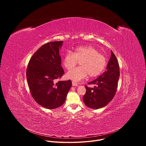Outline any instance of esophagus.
Wrapping results in <instances>:
<instances>
[{
	"instance_id": "34e87169",
	"label": "esophagus",
	"mask_w": 146,
	"mask_h": 146,
	"mask_svg": "<svg viewBox=\"0 0 146 146\" xmlns=\"http://www.w3.org/2000/svg\"><path fill=\"white\" fill-rule=\"evenodd\" d=\"M72 86H78V84L74 81H72Z\"/></svg>"
}]
</instances>
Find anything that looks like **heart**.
<instances>
[{
	"instance_id": "b5f03b06",
	"label": "heart",
	"mask_w": 146,
	"mask_h": 146,
	"mask_svg": "<svg viewBox=\"0 0 146 146\" xmlns=\"http://www.w3.org/2000/svg\"><path fill=\"white\" fill-rule=\"evenodd\" d=\"M78 61L80 66L66 74V77L74 81L84 79L88 74L91 77L98 76L107 64L106 57L91 46H78L74 50L73 53L68 51L64 56L63 64L66 69L70 70Z\"/></svg>"
}]
</instances>
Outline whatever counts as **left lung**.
<instances>
[{"instance_id":"1","label":"left lung","mask_w":146,"mask_h":146,"mask_svg":"<svg viewBox=\"0 0 146 146\" xmlns=\"http://www.w3.org/2000/svg\"><path fill=\"white\" fill-rule=\"evenodd\" d=\"M111 57L107 70L88 84H96L94 88L86 86V93L83 96L85 105L91 109H98L106 106L115 95L119 77V66L118 60L111 51Z\"/></svg>"}]
</instances>
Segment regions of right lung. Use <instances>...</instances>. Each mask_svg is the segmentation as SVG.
I'll return each mask as SVG.
<instances>
[{
    "label": "right lung",
    "instance_id": "obj_1",
    "mask_svg": "<svg viewBox=\"0 0 146 146\" xmlns=\"http://www.w3.org/2000/svg\"><path fill=\"white\" fill-rule=\"evenodd\" d=\"M63 42L51 41L43 45L31 58L27 69V81L33 98L48 109L63 105L72 85L70 80L55 82L64 74L59 55Z\"/></svg>",
    "mask_w": 146,
    "mask_h": 146
}]
</instances>
